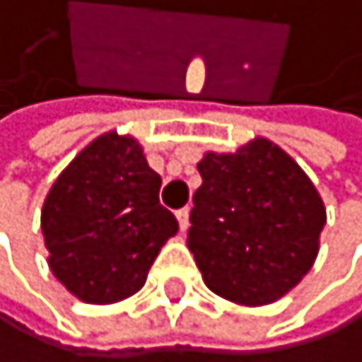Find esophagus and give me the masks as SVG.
<instances>
[{
  "instance_id": "esophagus-1",
  "label": "esophagus",
  "mask_w": 362,
  "mask_h": 362,
  "mask_svg": "<svg viewBox=\"0 0 362 362\" xmlns=\"http://www.w3.org/2000/svg\"><path fill=\"white\" fill-rule=\"evenodd\" d=\"M176 221H179V228L181 230H188V223H190V209H179L176 211Z\"/></svg>"
}]
</instances>
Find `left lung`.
I'll use <instances>...</instances> for the list:
<instances>
[{"mask_svg": "<svg viewBox=\"0 0 362 362\" xmlns=\"http://www.w3.org/2000/svg\"><path fill=\"white\" fill-rule=\"evenodd\" d=\"M192 195L188 249L216 296L269 305L302 281L319 255L325 206L300 165L269 139L206 153Z\"/></svg>", "mask_w": 362, "mask_h": 362, "instance_id": "1", "label": "left lung"}]
</instances>
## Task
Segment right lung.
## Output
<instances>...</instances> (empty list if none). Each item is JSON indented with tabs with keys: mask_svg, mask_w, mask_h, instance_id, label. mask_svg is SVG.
<instances>
[{
	"mask_svg": "<svg viewBox=\"0 0 362 362\" xmlns=\"http://www.w3.org/2000/svg\"><path fill=\"white\" fill-rule=\"evenodd\" d=\"M160 179L134 136L107 132L64 167L41 209L48 267L88 305L120 302L146 284L163 244L179 233L160 204Z\"/></svg>",
	"mask_w": 362,
	"mask_h": 362,
	"instance_id": "add662e5",
	"label": "right lung"
}]
</instances>
